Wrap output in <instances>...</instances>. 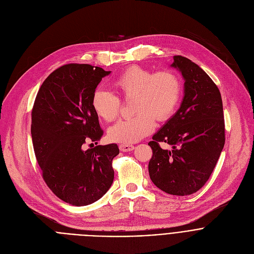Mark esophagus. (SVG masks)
Segmentation results:
<instances>
[{
  "instance_id": "34e87169",
  "label": "esophagus",
  "mask_w": 254,
  "mask_h": 254,
  "mask_svg": "<svg viewBox=\"0 0 254 254\" xmlns=\"http://www.w3.org/2000/svg\"><path fill=\"white\" fill-rule=\"evenodd\" d=\"M134 149L132 144H127V143H121L120 144V150L122 152H130Z\"/></svg>"
}]
</instances>
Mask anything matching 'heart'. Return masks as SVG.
I'll use <instances>...</instances> for the list:
<instances>
[{"label": "heart", "instance_id": "b5f03b06", "mask_svg": "<svg viewBox=\"0 0 254 254\" xmlns=\"http://www.w3.org/2000/svg\"><path fill=\"white\" fill-rule=\"evenodd\" d=\"M118 97L97 89L93 92L91 105L94 113L104 122L117 120L121 110L120 98L131 103L134 117L120 121L108 129V137L114 141L130 143L149 135L156 121L170 119L182 96V83L172 71L154 72L139 66H129L113 81Z\"/></svg>", "mask_w": 254, "mask_h": 254}]
</instances>
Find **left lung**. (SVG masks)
<instances>
[{"instance_id":"8db88e82","label":"left lung","mask_w":254,"mask_h":254,"mask_svg":"<svg viewBox=\"0 0 254 254\" xmlns=\"http://www.w3.org/2000/svg\"><path fill=\"white\" fill-rule=\"evenodd\" d=\"M185 80L183 101L177 113L154 134L149 146L152 182L177 196L200 190L211 176L225 143L220 91L206 72L190 59L176 55L171 65ZM160 142L172 146L164 150Z\"/></svg>"}]
</instances>
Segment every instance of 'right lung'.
Instances as JSON below:
<instances>
[{"label":"right lung","instance_id":"add662e5","mask_svg":"<svg viewBox=\"0 0 254 254\" xmlns=\"http://www.w3.org/2000/svg\"><path fill=\"white\" fill-rule=\"evenodd\" d=\"M110 73L89 64L63 65L44 80L33 105L31 134L42 177L59 199L73 206L94 203L114 182L118 144L84 149L103 134L91 98Z\"/></svg>","mask_w":254,"mask_h":254}]
</instances>
